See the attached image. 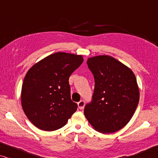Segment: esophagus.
<instances>
[{
	"instance_id": "1",
	"label": "esophagus",
	"mask_w": 158,
	"mask_h": 158,
	"mask_svg": "<svg viewBox=\"0 0 158 158\" xmlns=\"http://www.w3.org/2000/svg\"><path fill=\"white\" fill-rule=\"evenodd\" d=\"M84 106H85V101L81 100V101H79L78 103H77V106L80 109H83L84 108Z\"/></svg>"
}]
</instances>
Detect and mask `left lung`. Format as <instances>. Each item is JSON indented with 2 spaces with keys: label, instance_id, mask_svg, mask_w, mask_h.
<instances>
[{
  "label": "left lung",
  "instance_id": "1",
  "mask_svg": "<svg viewBox=\"0 0 158 158\" xmlns=\"http://www.w3.org/2000/svg\"><path fill=\"white\" fill-rule=\"evenodd\" d=\"M87 64L95 80L91 102L84 114L99 132L114 133L126 126L139 103V90L134 73L108 55L88 58Z\"/></svg>",
  "mask_w": 158,
  "mask_h": 158
}]
</instances>
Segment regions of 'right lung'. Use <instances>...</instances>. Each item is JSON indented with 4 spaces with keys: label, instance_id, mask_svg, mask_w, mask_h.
Here are the masks:
<instances>
[{
    "label": "right lung",
    "instance_id": "add662e5",
    "mask_svg": "<svg viewBox=\"0 0 158 158\" xmlns=\"http://www.w3.org/2000/svg\"><path fill=\"white\" fill-rule=\"evenodd\" d=\"M82 55L56 52L28 71L21 89V106L37 128L54 131L64 127L76 111L71 100L69 77L83 63Z\"/></svg>",
    "mask_w": 158,
    "mask_h": 158
}]
</instances>
